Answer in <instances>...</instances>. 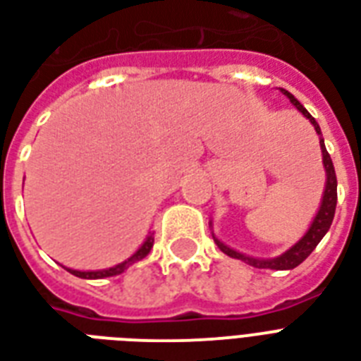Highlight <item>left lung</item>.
I'll list each match as a JSON object with an SVG mask.
<instances>
[{
  "instance_id": "obj_1",
  "label": "left lung",
  "mask_w": 361,
  "mask_h": 361,
  "mask_svg": "<svg viewBox=\"0 0 361 361\" xmlns=\"http://www.w3.org/2000/svg\"><path fill=\"white\" fill-rule=\"evenodd\" d=\"M284 96L290 97V102L294 103L295 107L300 113H303L309 118L312 126H314V130L317 133H320V126L317 124V120L312 118L309 111H307L303 105H301L298 99H295L292 94L288 90H282ZM320 147H322V156H324V167H326V173H328V183H326V190H324V197H322V205L318 209L317 216L312 220L311 228L307 231L305 235L301 237L300 243H295L294 247L286 250V252L279 256V258H273V259H256V258H248L245 254L241 252H235L233 248L226 247L224 243H220L219 239H214L219 248L222 250L224 254L231 256V258H237V259H243V262H247V264L254 265V267H259V269H294L301 262H305L309 258V254L317 248V245L322 241V237L326 235V231L329 230V226L334 222V216H335V205H337V177H335V169H334V161L329 158L328 150L324 147V139H320Z\"/></svg>"
}]
</instances>
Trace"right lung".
<instances>
[{
  "instance_id": "add662e5",
  "label": "right lung",
  "mask_w": 361,
  "mask_h": 361,
  "mask_svg": "<svg viewBox=\"0 0 361 361\" xmlns=\"http://www.w3.org/2000/svg\"><path fill=\"white\" fill-rule=\"evenodd\" d=\"M152 243H154V237L149 235L147 237V241L142 243V247L137 250L131 258H128L126 262H122L120 265L116 267H111V269H105V271H75V269H67L69 273H73L75 276H80V279H103V276H113V275H118L122 273L124 269H128L131 264H135L139 259H142L147 254L150 252V248H152Z\"/></svg>"
}]
</instances>
